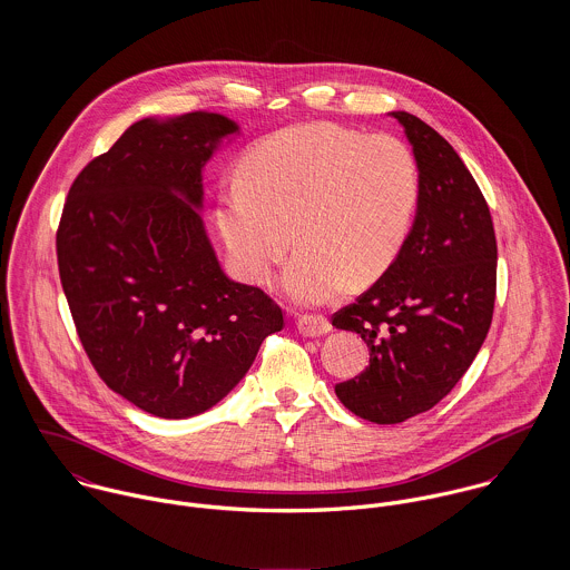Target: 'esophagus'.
I'll return each instance as SVG.
<instances>
[{"label": "esophagus", "mask_w": 570, "mask_h": 570, "mask_svg": "<svg viewBox=\"0 0 570 570\" xmlns=\"http://www.w3.org/2000/svg\"><path fill=\"white\" fill-rule=\"evenodd\" d=\"M298 331L303 333V335H307V337H316V335H326L328 331H331V323L323 318V316H301L298 318Z\"/></svg>", "instance_id": "1"}]
</instances>
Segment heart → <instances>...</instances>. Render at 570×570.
<instances>
[{"label":"heart","mask_w":570,"mask_h":570,"mask_svg":"<svg viewBox=\"0 0 570 570\" xmlns=\"http://www.w3.org/2000/svg\"><path fill=\"white\" fill-rule=\"evenodd\" d=\"M421 197V175L404 140L335 122H307L263 138L242 181L215 204V226L233 267L269 285L289 247H301L285 289L323 305L348 281L382 278L404 249Z\"/></svg>","instance_id":"obj_1"}]
</instances>
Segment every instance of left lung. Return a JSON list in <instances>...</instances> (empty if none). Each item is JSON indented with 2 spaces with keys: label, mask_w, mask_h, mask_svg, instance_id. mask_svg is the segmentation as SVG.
Listing matches in <instances>:
<instances>
[{
  "label": "left lung",
  "mask_w": 570,
  "mask_h": 570,
  "mask_svg": "<svg viewBox=\"0 0 570 570\" xmlns=\"http://www.w3.org/2000/svg\"><path fill=\"white\" fill-rule=\"evenodd\" d=\"M393 118L419 164L416 217L391 269L333 314V326L360 333L371 353L335 395L382 425L436 406L465 375L488 337L498 263L488 202L468 166L421 118Z\"/></svg>",
  "instance_id": "obj_1"
}]
</instances>
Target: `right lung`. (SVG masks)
Returning a JSON list of instances; mask_svg holds the SVG:
<instances>
[{"label": "right lung", "instance_id": "right-lung-1", "mask_svg": "<svg viewBox=\"0 0 570 570\" xmlns=\"http://www.w3.org/2000/svg\"><path fill=\"white\" fill-rule=\"evenodd\" d=\"M237 129L208 111L131 125L77 175L59 222V276L91 366L163 419L222 402L285 326L263 289L224 274L197 213L202 168Z\"/></svg>", "mask_w": 570, "mask_h": 570}]
</instances>
